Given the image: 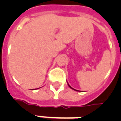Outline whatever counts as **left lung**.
Returning <instances> with one entry per match:
<instances>
[{
    "mask_svg": "<svg viewBox=\"0 0 121 121\" xmlns=\"http://www.w3.org/2000/svg\"><path fill=\"white\" fill-rule=\"evenodd\" d=\"M68 86H69V87H70V88H72V89H73V90H75V89H74V88H72V86H70V85H69V84H68ZM77 91H78V90H77Z\"/></svg>",
    "mask_w": 121,
    "mask_h": 121,
    "instance_id": "8db88e82",
    "label": "left lung"
}]
</instances>
